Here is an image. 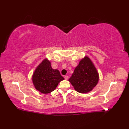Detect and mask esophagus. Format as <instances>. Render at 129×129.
<instances>
[{
    "label": "esophagus",
    "instance_id": "obj_1",
    "mask_svg": "<svg viewBox=\"0 0 129 129\" xmlns=\"http://www.w3.org/2000/svg\"><path fill=\"white\" fill-rule=\"evenodd\" d=\"M64 78H65V80H68V79H69V76L66 75V76H64Z\"/></svg>",
    "mask_w": 129,
    "mask_h": 129
}]
</instances>
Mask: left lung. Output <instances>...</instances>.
Segmentation results:
<instances>
[{
	"label": "left lung",
	"mask_w": 129,
	"mask_h": 129,
	"mask_svg": "<svg viewBox=\"0 0 129 129\" xmlns=\"http://www.w3.org/2000/svg\"><path fill=\"white\" fill-rule=\"evenodd\" d=\"M76 91L86 93L91 91L99 81V74L88 57L79 62L72 76L69 79Z\"/></svg>",
	"instance_id": "1"
}]
</instances>
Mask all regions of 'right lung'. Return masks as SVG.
<instances>
[{
    "mask_svg": "<svg viewBox=\"0 0 129 129\" xmlns=\"http://www.w3.org/2000/svg\"><path fill=\"white\" fill-rule=\"evenodd\" d=\"M32 79L35 89L43 94H48L54 91L64 78L58 70L51 68L50 61L45 59L37 67Z\"/></svg>",
    "mask_w": 129,
    "mask_h": 129,
    "instance_id": "right-lung-1",
    "label": "right lung"
}]
</instances>
